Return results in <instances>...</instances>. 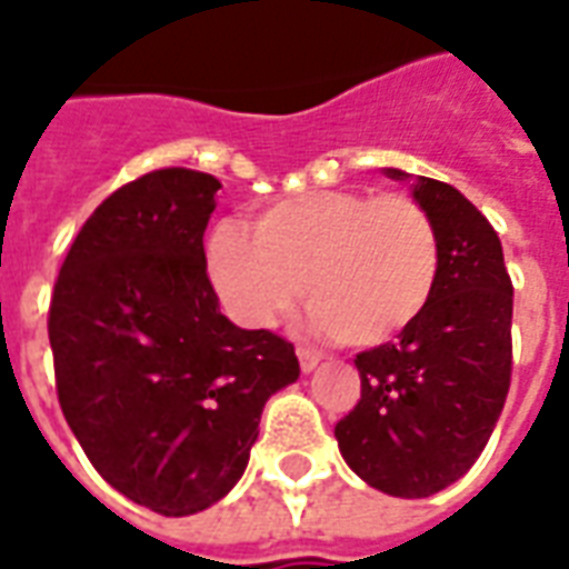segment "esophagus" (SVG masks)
<instances>
[{"instance_id": "34e87169", "label": "esophagus", "mask_w": 569, "mask_h": 569, "mask_svg": "<svg viewBox=\"0 0 569 569\" xmlns=\"http://www.w3.org/2000/svg\"><path fill=\"white\" fill-rule=\"evenodd\" d=\"M298 361H301V370L310 373V370H317L319 352H313V349H307V347H298Z\"/></svg>"}]
</instances>
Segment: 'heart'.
Listing matches in <instances>:
<instances>
[{"label": "heart", "mask_w": 569, "mask_h": 569, "mask_svg": "<svg viewBox=\"0 0 569 569\" xmlns=\"http://www.w3.org/2000/svg\"><path fill=\"white\" fill-rule=\"evenodd\" d=\"M208 273L243 326H273L307 296L322 335L380 347L413 326L435 296L440 238L407 192L317 189L268 204L252 231L217 222Z\"/></svg>", "instance_id": "b5f03b06"}]
</instances>
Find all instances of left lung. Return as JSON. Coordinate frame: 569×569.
<instances>
[{"label": "left lung", "mask_w": 569, "mask_h": 569, "mask_svg": "<svg viewBox=\"0 0 569 569\" xmlns=\"http://www.w3.org/2000/svg\"><path fill=\"white\" fill-rule=\"evenodd\" d=\"M413 199L440 238L435 296L395 343L356 356L361 398L335 425L347 465L395 498H428L465 477L512 377V280L498 231L443 180L419 178Z\"/></svg>", "instance_id": "left-lung-1"}]
</instances>
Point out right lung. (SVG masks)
<instances>
[{
	"label": "right lung",
	"mask_w": 569,
	"mask_h": 569,
	"mask_svg": "<svg viewBox=\"0 0 569 569\" xmlns=\"http://www.w3.org/2000/svg\"><path fill=\"white\" fill-rule=\"evenodd\" d=\"M220 180L159 168L92 210L48 313L62 416L92 467L159 516H192L241 479L296 347L231 326L204 259Z\"/></svg>",
	"instance_id": "right-lung-1"
}]
</instances>
